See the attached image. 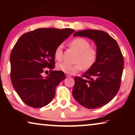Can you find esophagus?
Returning a JSON list of instances; mask_svg holds the SVG:
<instances>
[{"label": "esophagus", "instance_id": "obj_1", "mask_svg": "<svg viewBox=\"0 0 135 135\" xmlns=\"http://www.w3.org/2000/svg\"><path fill=\"white\" fill-rule=\"evenodd\" d=\"M65 75H66V77H70V76H71V75L69 74H67V73H65Z\"/></svg>", "mask_w": 135, "mask_h": 135}]
</instances>
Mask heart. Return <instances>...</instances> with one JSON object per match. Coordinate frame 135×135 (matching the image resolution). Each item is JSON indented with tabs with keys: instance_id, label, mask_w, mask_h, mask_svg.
Returning a JSON list of instances; mask_svg holds the SVG:
<instances>
[{
	"instance_id": "b5f03b06",
	"label": "heart",
	"mask_w": 135,
	"mask_h": 135,
	"mask_svg": "<svg viewBox=\"0 0 135 135\" xmlns=\"http://www.w3.org/2000/svg\"><path fill=\"white\" fill-rule=\"evenodd\" d=\"M70 46L75 50L79 53L75 64H71L67 62H61L56 65L57 69L64 73L74 74L85 69H89L95 63L97 59V51L93 48H90L89 42L84 38H76L72 40ZM62 57V46L58 45L55 49V58L57 61H61Z\"/></svg>"
}]
</instances>
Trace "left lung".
I'll return each instance as SVG.
<instances>
[{
	"instance_id": "left-lung-1",
	"label": "left lung",
	"mask_w": 135,
	"mask_h": 135,
	"mask_svg": "<svg viewBox=\"0 0 135 135\" xmlns=\"http://www.w3.org/2000/svg\"><path fill=\"white\" fill-rule=\"evenodd\" d=\"M73 36L88 37L97 46L95 63L83 75L87 79L75 77L74 98L88 109L104 106L113 99L120 86L124 61L119 45L102 31L86 29L77 31Z\"/></svg>"
}]
</instances>
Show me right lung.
I'll return each mask as SVG.
<instances>
[{
  "label": "right lung",
  "instance_id": "obj_1",
  "mask_svg": "<svg viewBox=\"0 0 135 135\" xmlns=\"http://www.w3.org/2000/svg\"><path fill=\"white\" fill-rule=\"evenodd\" d=\"M75 31L66 28H39L24 34L10 55L11 80L25 104L38 108L47 106L55 96V88L66 79L61 71H51L47 77L45 68L55 67V51Z\"/></svg>",
  "mask_w": 135,
  "mask_h": 135
}]
</instances>
